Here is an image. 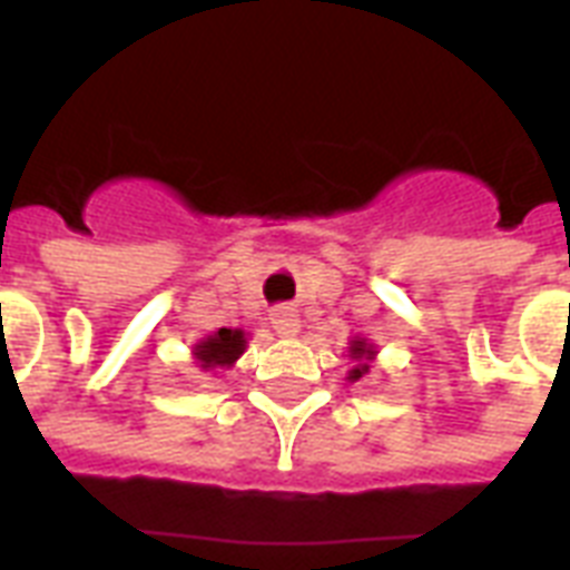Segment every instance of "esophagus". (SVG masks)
I'll use <instances>...</instances> for the list:
<instances>
[{
	"instance_id": "34e87169",
	"label": "esophagus",
	"mask_w": 570,
	"mask_h": 570,
	"mask_svg": "<svg viewBox=\"0 0 570 570\" xmlns=\"http://www.w3.org/2000/svg\"><path fill=\"white\" fill-rule=\"evenodd\" d=\"M268 320H272V328H275L281 337H295V334H298V313H295L293 307H286V304H281V307H275V311L268 313Z\"/></svg>"
}]
</instances>
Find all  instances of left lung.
<instances>
[{
    "mask_svg": "<svg viewBox=\"0 0 570 570\" xmlns=\"http://www.w3.org/2000/svg\"><path fill=\"white\" fill-rule=\"evenodd\" d=\"M352 355H355V357H370V355H373V348L366 346L364 340H355V346H352ZM366 370H370V366L361 364V366H357V370H355V373H352V379H361V375H364Z\"/></svg>",
    "mask_w": 570,
    "mask_h": 570,
    "instance_id": "1",
    "label": "left lung"
}]
</instances>
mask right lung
<instances>
[{"instance_id": "right-lung-1", "label": "right lung", "mask_w": 570, "mask_h": 570, "mask_svg": "<svg viewBox=\"0 0 570 570\" xmlns=\"http://www.w3.org/2000/svg\"><path fill=\"white\" fill-rule=\"evenodd\" d=\"M242 352H245V334L230 328H222L213 337H206L200 346H195V355L204 370H209V366H230Z\"/></svg>"}]
</instances>
